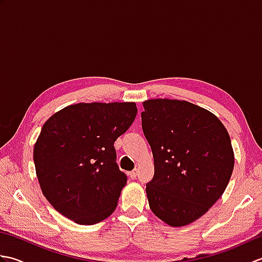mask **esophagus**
Segmentation results:
<instances>
[{
    "mask_svg": "<svg viewBox=\"0 0 262 262\" xmlns=\"http://www.w3.org/2000/svg\"><path fill=\"white\" fill-rule=\"evenodd\" d=\"M129 177L132 178V179H135V178L137 177V170L135 169V170L130 171V172H129Z\"/></svg>",
    "mask_w": 262,
    "mask_h": 262,
    "instance_id": "obj_1",
    "label": "esophagus"
}]
</instances>
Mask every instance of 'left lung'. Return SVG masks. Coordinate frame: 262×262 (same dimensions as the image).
Returning <instances> with one entry per match:
<instances>
[{
    "label": "left lung",
    "mask_w": 262,
    "mask_h": 262,
    "mask_svg": "<svg viewBox=\"0 0 262 262\" xmlns=\"http://www.w3.org/2000/svg\"><path fill=\"white\" fill-rule=\"evenodd\" d=\"M143 107L142 127L154 158L149 208L170 226H186L207 213L229 185L234 168L229 132L213 113L185 100L149 99Z\"/></svg>",
    "instance_id": "obj_1"
}]
</instances>
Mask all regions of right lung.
Here are the masks:
<instances>
[{
    "instance_id": "add662e5",
    "label": "right lung",
    "mask_w": 262,
    "mask_h": 262,
    "mask_svg": "<svg viewBox=\"0 0 262 262\" xmlns=\"http://www.w3.org/2000/svg\"><path fill=\"white\" fill-rule=\"evenodd\" d=\"M135 102L71 104L49 117L33 146L43 196L63 216L93 225L114 213L127 178L115 141L130 127Z\"/></svg>"
}]
</instances>
